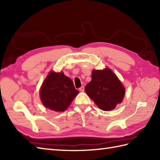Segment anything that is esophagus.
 <instances>
[{
  "label": "esophagus",
  "instance_id": "esophagus-1",
  "mask_svg": "<svg viewBox=\"0 0 160 160\" xmlns=\"http://www.w3.org/2000/svg\"><path fill=\"white\" fill-rule=\"evenodd\" d=\"M79 90L81 91V92H83V91H84V86H82V87H81L80 88Z\"/></svg>",
  "mask_w": 160,
  "mask_h": 160
}]
</instances>
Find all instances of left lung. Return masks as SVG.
I'll return each instance as SVG.
<instances>
[{
    "instance_id": "8db88e82",
    "label": "left lung",
    "mask_w": 160,
    "mask_h": 160,
    "mask_svg": "<svg viewBox=\"0 0 160 160\" xmlns=\"http://www.w3.org/2000/svg\"><path fill=\"white\" fill-rule=\"evenodd\" d=\"M84 91L97 106L105 111L114 109L122 102L125 95L123 84L109 68L93 70L91 81Z\"/></svg>"
}]
</instances>
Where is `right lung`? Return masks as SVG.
Returning a JSON list of instances; mask_svg holds the SVG:
<instances>
[{"label":"right lung","instance_id":"obj_1","mask_svg":"<svg viewBox=\"0 0 160 160\" xmlns=\"http://www.w3.org/2000/svg\"><path fill=\"white\" fill-rule=\"evenodd\" d=\"M78 93L69 77L54 71L49 72L40 90L44 106L56 112L65 111Z\"/></svg>","mask_w":160,"mask_h":160}]
</instances>
